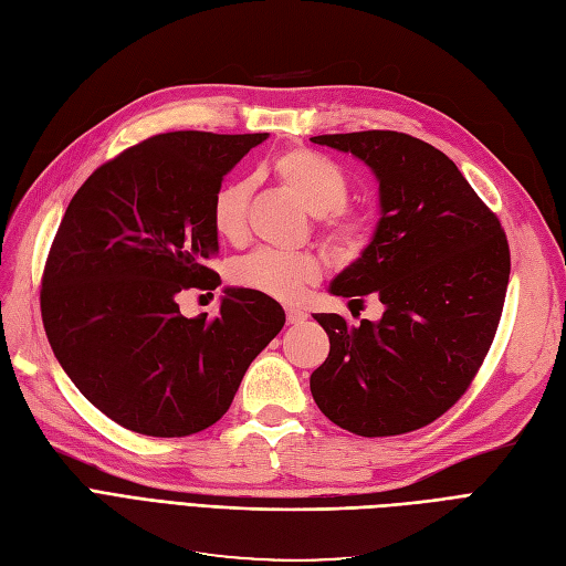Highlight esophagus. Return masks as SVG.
<instances>
[{
  "label": "esophagus",
  "mask_w": 566,
  "mask_h": 566,
  "mask_svg": "<svg viewBox=\"0 0 566 566\" xmlns=\"http://www.w3.org/2000/svg\"><path fill=\"white\" fill-rule=\"evenodd\" d=\"M285 318H287L290 325H300V323H304L306 314H304L302 310H295V306H287V310H285Z\"/></svg>",
  "instance_id": "34e87169"
}]
</instances>
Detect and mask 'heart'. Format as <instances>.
<instances>
[{
  "mask_svg": "<svg viewBox=\"0 0 566 566\" xmlns=\"http://www.w3.org/2000/svg\"><path fill=\"white\" fill-rule=\"evenodd\" d=\"M273 172L302 208L323 217L325 238L337 254H354L364 245L366 221L342 212L347 200V179L328 158L310 148H290L273 160ZM250 179L229 181L212 198V227L227 241H241L248 231ZM321 276V262L312 252L256 250L231 266V281L273 300H295Z\"/></svg>",
  "mask_w": 566,
  "mask_h": 566,
  "instance_id": "1",
  "label": "heart"
}]
</instances>
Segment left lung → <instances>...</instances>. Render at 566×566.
Segmentation results:
<instances>
[{
	"mask_svg": "<svg viewBox=\"0 0 566 566\" xmlns=\"http://www.w3.org/2000/svg\"><path fill=\"white\" fill-rule=\"evenodd\" d=\"M378 181L370 243L328 293L373 295L378 321L314 314L331 354L312 373L321 413L358 437H394L437 420L460 399L499 328L510 279L501 221L453 160L399 132L321 134Z\"/></svg>",
	"mask_w": 566,
	"mask_h": 566,
	"instance_id": "8db88e82",
	"label": "left lung"
}]
</instances>
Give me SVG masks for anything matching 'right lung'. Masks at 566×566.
I'll use <instances>...</instances> for the list:
<instances>
[{
	"instance_id": "right-lung-1",
	"label": "right lung",
	"mask_w": 566,
	"mask_h": 566,
	"mask_svg": "<svg viewBox=\"0 0 566 566\" xmlns=\"http://www.w3.org/2000/svg\"><path fill=\"white\" fill-rule=\"evenodd\" d=\"M269 134L169 132L101 165L61 219L42 321L61 368L101 413L146 437H188L227 413L285 323L276 300L224 287L217 318L179 312L214 290L212 198Z\"/></svg>"
}]
</instances>
